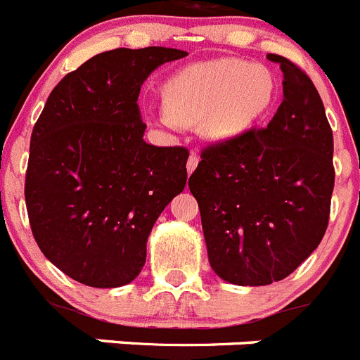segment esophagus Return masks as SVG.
<instances>
[{"instance_id": "34e87169", "label": "esophagus", "mask_w": 360, "mask_h": 360, "mask_svg": "<svg viewBox=\"0 0 360 360\" xmlns=\"http://www.w3.org/2000/svg\"><path fill=\"white\" fill-rule=\"evenodd\" d=\"M198 162H200V157L198 155H196V151H193L189 155V158H187V173H193V171L196 169V165H198Z\"/></svg>"}]
</instances>
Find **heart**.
<instances>
[{
	"mask_svg": "<svg viewBox=\"0 0 360 360\" xmlns=\"http://www.w3.org/2000/svg\"><path fill=\"white\" fill-rule=\"evenodd\" d=\"M276 79L269 68L241 59L189 65L164 84V103L155 119L164 126L198 124L212 141H229L254 126L272 106Z\"/></svg>",
	"mask_w": 360,
	"mask_h": 360,
	"instance_id": "b5f03b06",
	"label": "heart"
}]
</instances>
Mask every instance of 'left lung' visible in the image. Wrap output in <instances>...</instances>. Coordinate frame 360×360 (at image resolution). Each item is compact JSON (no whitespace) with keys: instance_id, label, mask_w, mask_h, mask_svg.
<instances>
[{"instance_id":"1","label":"left lung","mask_w":360,"mask_h":360,"mask_svg":"<svg viewBox=\"0 0 360 360\" xmlns=\"http://www.w3.org/2000/svg\"><path fill=\"white\" fill-rule=\"evenodd\" d=\"M283 103L265 128L209 144L189 176L209 263L225 281H281L317 249L330 219L333 135L319 91L287 57Z\"/></svg>"}]
</instances>
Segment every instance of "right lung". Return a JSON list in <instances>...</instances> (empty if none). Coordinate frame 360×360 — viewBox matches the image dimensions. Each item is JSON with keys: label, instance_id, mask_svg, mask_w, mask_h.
<instances>
[{"label": "right lung", "instance_id": "right-lung-1", "mask_svg": "<svg viewBox=\"0 0 360 360\" xmlns=\"http://www.w3.org/2000/svg\"><path fill=\"white\" fill-rule=\"evenodd\" d=\"M187 52L115 49L59 81L32 129L25 202L44 257L95 288L131 283L165 205L187 182L189 151L144 141L139 94Z\"/></svg>", "mask_w": 360, "mask_h": 360}]
</instances>
